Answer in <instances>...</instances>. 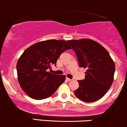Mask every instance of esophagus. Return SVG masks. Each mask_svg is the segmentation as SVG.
Masks as SVG:
<instances>
[{
  "label": "esophagus",
  "instance_id": "1",
  "mask_svg": "<svg viewBox=\"0 0 127 127\" xmlns=\"http://www.w3.org/2000/svg\"><path fill=\"white\" fill-rule=\"evenodd\" d=\"M66 80H67V81H72V79H69V78H66Z\"/></svg>",
  "mask_w": 127,
  "mask_h": 127
}]
</instances>
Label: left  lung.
Returning a JSON list of instances; mask_svg holds the SVG:
<instances>
[{"label":"left lung","instance_id":"8db88e82","mask_svg":"<svg viewBox=\"0 0 127 127\" xmlns=\"http://www.w3.org/2000/svg\"><path fill=\"white\" fill-rule=\"evenodd\" d=\"M75 52L79 67L86 68L85 79L78 80L75 95L85 102H94L104 96L112 85L115 63L109 52L92 39L68 40Z\"/></svg>","mask_w":127,"mask_h":127}]
</instances>
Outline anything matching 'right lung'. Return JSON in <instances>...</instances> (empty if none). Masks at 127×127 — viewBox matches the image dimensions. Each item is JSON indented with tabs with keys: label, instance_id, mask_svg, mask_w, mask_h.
Segmentation results:
<instances>
[{
	"label": "right lung",
	"instance_id": "right-lung-1",
	"mask_svg": "<svg viewBox=\"0 0 127 127\" xmlns=\"http://www.w3.org/2000/svg\"><path fill=\"white\" fill-rule=\"evenodd\" d=\"M71 47L66 40H48L34 43L23 52L16 64L18 82L31 98L43 99L52 96L64 82V75L48 70L56 65L58 58Z\"/></svg>",
	"mask_w": 127,
	"mask_h": 127
}]
</instances>
